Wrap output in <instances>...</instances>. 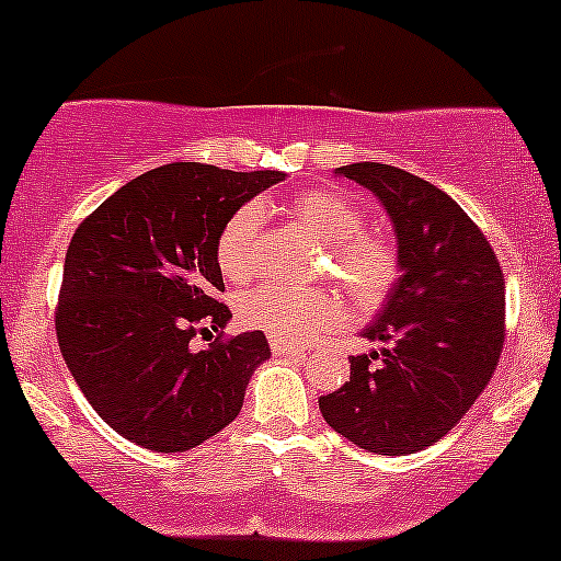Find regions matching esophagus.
Returning a JSON list of instances; mask_svg holds the SVG:
<instances>
[{
    "label": "esophagus",
    "instance_id": "1",
    "mask_svg": "<svg viewBox=\"0 0 561 561\" xmlns=\"http://www.w3.org/2000/svg\"><path fill=\"white\" fill-rule=\"evenodd\" d=\"M270 350H273V355H278V357H301V355H305V347H299V344L280 342V339H270Z\"/></svg>",
    "mask_w": 561,
    "mask_h": 561
}]
</instances>
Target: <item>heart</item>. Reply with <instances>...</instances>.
<instances>
[{
    "label": "heart",
    "instance_id": "heart-1",
    "mask_svg": "<svg viewBox=\"0 0 561 561\" xmlns=\"http://www.w3.org/2000/svg\"><path fill=\"white\" fill-rule=\"evenodd\" d=\"M288 211L314 241L323 243L325 270L360 305L370 307L387 297L400 275V256L387 238L365 230V211L357 201L314 187L294 198ZM260 225L256 204H243L222 225L214 256L225 278L247 280L254 273ZM238 318L280 342L301 344L339 329L347 320V305L329 288H291L267 280L238 297Z\"/></svg>",
    "mask_w": 561,
    "mask_h": 561
}]
</instances>
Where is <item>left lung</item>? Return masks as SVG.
Masks as SVG:
<instances>
[{
  "label": "left lung",
  "mask_w": 561,
  "mask_h": 561,
  "mask_svg": "<svg viewBox=\"0 0 561 561\" xmlns=\"http://www.w3.org/2000/svg\"><path fill=\"white\" fill-rule=\"evenodd\" d=\"M398 232L402 275L363 331L383 347L350 357V381L320 398L331 430L379 456L430 448L493 379L506 339V283L493 247L432 182L389 163H350Z\"/></svg>",
  "instance_id": "1"
}]
</instances>
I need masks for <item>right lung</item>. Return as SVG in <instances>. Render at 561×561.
Wrapping results in <instances>:
<instances>
[{"label":"right lung","mask_w":561,"mask_h":561,"mask_svg":"<svg viewBox=\"0 0 561 561\" xmlns=\"http://www.w3.org/2000/svg\"><path fill=\"white\" fill-rule=\"evenodd\" d=\"M283 172L167 163L118 187L66 251L55 331L68 370L98 416L156 453L191 450L241 413L262 331L196 333L232 318L214 243L236 209Z\"/></svg>","instance_id":"1"}]
</instances>
